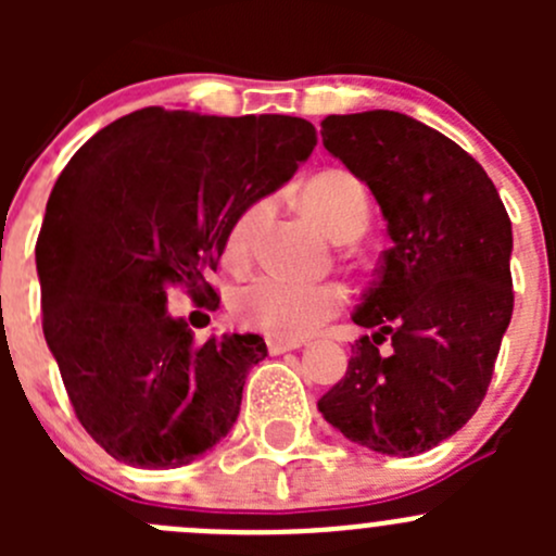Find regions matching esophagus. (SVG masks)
<instances>
[{
  "label": "esophagus",
  "mask_w": 556,
  "mask_h": 556,
  "mask_svg": "<svg viewBox=\"0 0 556 556\" xmlns=\"http://www.w3.org/2000/svg\"><path fill=\"white\" fill-rule=\"evenodd\" d=\"M268 355H285L290 350H301V341H282V339H268Z\"/></svg>",
  "instance_id": "obj_1"
}]
</instances>
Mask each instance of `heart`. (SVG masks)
I'll use <instances>...</instances> for the list:
<instances>
[{"label": "heart", "instance_id": "obj_1", "mask_svg": "<svg viewBox=\"0 0 556 556\" xmlns=\"http://www.w3.org/2000/svg\"><path fill=\"white\" fill-rule=\"evenodd\" d=\"M304 204L333 242H355L371 217L366 188L355 174L344 169H328L312 177L304 188ZM268 210L271 201L257 199L231 223L223 247L231 266H242L250 257L255 233ZM344 301V290L333 282L306 285L277 274H257L233 290L231 314L237 323L271 339H304L339 314Z\"/></svg>", "mask_w": 556, "mask_h": 556}]
</instances>
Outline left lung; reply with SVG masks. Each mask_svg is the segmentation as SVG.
Here are the masks:
<instances>
[{"instance_id":"8db88e82","label":"left lung","mask_w":556,"mask_h":556,"mask_svg":"<svg viewBox=\"0 0 556 556\" xmlns=\"http://www.w3.org/2000/svg\"><path fill=\"white\" fill-rule=\"evenodd\" d=\"M319 134L371 188L392 244L352 314L371 336L317 408L366 450L422 454L473 417L492 382L514 312L511 220L479 161L414 117L328 115Z\"/></svg>"}]
</instances>
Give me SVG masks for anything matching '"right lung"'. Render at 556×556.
Wrapping results in <instances>:
<instances>
[{"label":"right lung","instance_id":"right-lung-1","mask_svg":"<svg viewBox=\"0 0 556 556\" xmlns=\"http://www.w3.org/2000/svg\"><path fill=\"white\" fill-rule=\"evenodd\" d=\"M304 117H215L144 106L93 134L59 174L37 239L42 330L77 419L106 454L179 468L226 439L255 333L193 344L166 312L174 285L206 282L231 223L312 155Z\"/></svg>","mask_w":556,"mask_h":556}]
</instances>
